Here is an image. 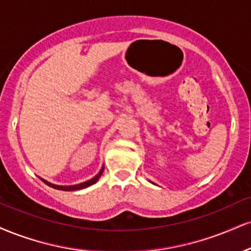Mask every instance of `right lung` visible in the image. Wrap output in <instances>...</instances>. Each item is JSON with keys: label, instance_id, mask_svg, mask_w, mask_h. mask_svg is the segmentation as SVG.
Segmentation results:
<instances>
[{"label": "right lung", "instance_id": "add662e5", "mask_svg": "<svg viewBox=\"0 0 251 251\" xmlns=\"http://www.w3.org/2000/svg\"><path fill=\"white\" fill-rule=\"evenodd\" d=\"M102 172H104V167H102L101 170H100V172H99V173L97 174L95 177H92L91 180L86 181V182L79 183V185H75V186H57V185H53V183L48 182V181H45V180H43V179H42V181H43L44 183H47L48 186L52 187V188H55V189H60V191H78V189L86 188V187H89V186L93 185V183H96L97 181H98L99 177H100V175L102 174Z\"/></svg>", "mask_w": 251, "mask_h": 251}]
</instances>
